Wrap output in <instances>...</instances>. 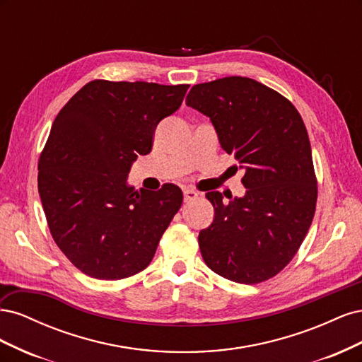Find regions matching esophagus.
<instances>
[{"mask_svg": "<svg viewBox=\"0 0 362 362\" xmlns=\"http://www.w3.org/2000/svg\"><path fill=\"white\" fill-rule=\"evenodd\" d=\"M199 198V193L198 192H194V190H190V189H187V190H184V202H193V201H196Z\"/></svg>", "mask_w": 362, "mask_h": 362, "instance_id": "34e87169", "label": "esophagus"}]
</instances>
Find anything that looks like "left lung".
Returning <instances> with one entry per match:
<instances>
[{
    "mask_svg": "<svg viewBox=\"0 0 362 362\" xmlns=\"http://www.w3.org/2000/svg\"><path fill=\"white\" fill-rule=\"evenodd\" d=\"M185 104L210 117L221 146L245 169L243 198L205 194L214 206L198 237L205 264L234 282L267 281L293 259L315 213L303 120L286 96L247 76L194 84Z\"/></svg>",
    "mask_w": 362,
    "mask_h": 362,
    "instance_id": "left-lung-1",
    "label": "left lung"
}]
</instances>
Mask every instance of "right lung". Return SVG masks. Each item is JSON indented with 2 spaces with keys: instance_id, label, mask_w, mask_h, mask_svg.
Masks as SVG:
<instances>
[{
  "instance_id": "obj_1",
  "label": "right lung",
  "mask_w": 362,
  "mask_h": 362,
  "mask_svg": "<svg viewBox=\"0 0 362 362\" xmlns=\"http://www.w3.org/2000/svg\"><path fill=\"white\" fill-rule=\"evenodd\" d=\"M189 84L93 80L59 112L39 158L37 189L54 242L87 276L117 281L149 266L182 192L127 184L160 120Z\"/></svg>"
}]
</instances>
